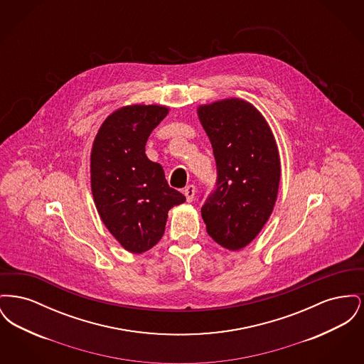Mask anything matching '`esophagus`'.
<instances>
[{
    "label": "esophagus",
    "mask_w": 364,
    "mask_h": 364,
    "mask_svg": "<svg viewBox=\"0 0 364 364\" xmlns=\"http://www.w3.org/2000/svg\"><path fill=\"white\" fill-rule=\"evenodd\" d=\"M195 193H196V188H195V186H187L186 187V190H184V195H186V198H187V202H192L193 200V196H195Z\"/></svg>",
    "instance_id": "obj_1"
}]
</instances>
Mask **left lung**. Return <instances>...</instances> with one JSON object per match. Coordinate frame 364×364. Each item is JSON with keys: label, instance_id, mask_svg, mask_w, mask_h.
Returning <instances> with one entry per match:
<instances>
[{"label": "left lung", "instance_id": "obj_1", "mask_svg": "<svg viewBox=\"0 0 364 364\" xmlns=\"http://www.w3.org/2000/svg\"><path fill=\"white\" fill-rule=\"evenodd\" d=\"M198 117L217 164L215 191L202 208V218L214 242L237 251L258 236L276 205L277 144L259 110L240 98L200 105Z\"/></svg>", "mask_w": 364, "mask_h": 364}]
</instances>
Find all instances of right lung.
<instances>
[{
  "label": "right lung",
  "mask_w": 364,
  "mask_h": 364,
  "mask_svg": "<svg viewBox=\"0 0 364 364\" xmlns=\"http://www.w3.org/2000/svg\"><path fill=\"white\" fill-rule=\"evenodd\" d=\"M169 109L131 105L101 125L91 150V191L107 230L122 247L141 254L165 232L168 211L186 202L169 187L159 164L146 156V141Z\"/></svg>",
  "instance_id": "add662e5"
}]
</instances>
